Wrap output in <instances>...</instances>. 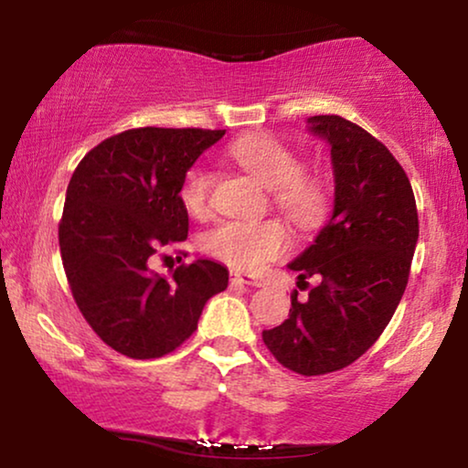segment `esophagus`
Wrapping results in <instances>:
<instances>
[{"instance_id": "obj_1", "label": "esophagus", "mask_w": 468, "mask_h": 468, "mask_svg": "<svg viewBox=\"0 0 468 468\" xmlns=\"http://www.w3.org/2000/svg\"><path fill=\"white\" fill-rule=\"evenodd\" d=\"M232 281H234V283H240V285L261 287V281L258 277H253V274H247V272H232Z\"/></svg>"}]
</instances>
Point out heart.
I'll use <instances>...</instances> for the list:
<instances>
[{
	"label": "heart",
	"instance_id": "b5f03b06",
	"mask_svg": "<svg viewBox=\"0 0 468 468\" xmlns=\"http://www.w3.org/2000/svg\"><path fill=\"white\" fill-rule=\"evenodd\" d=\"M228 157L266 185L272 207L300 229L324 221L330 207V187L317 172L304 170L292 146L268 133H249L228 146ZM213 175L196 164L183 175L178 200L191 217L202 219L210 208ZM292 247V236L277 219L221 221L202 236V251L236 271H258Z\"/></svg>",
	"mask_w": 468,
	"mask_h": 468
}]
</instances>
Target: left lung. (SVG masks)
Instances as JSON below:
<instances>
[{
    "label": "left lung",
    "instance_id": "1",
    "mask_svg": "<svg viewBox=\"0 0 468 468\" xmlns=\"http://www.w3.org/2000/svg\"><path fill=\"white\" fill-rule=\"evenodd\" d=\"M311 132L330 143L335 210L313 245L292 261L309 298L292 293L290 315L261 332L279 364L328 375L373 347L405 293L420 223L409 176L388 146L360 125L317 114Z\"/></svg>",
    "mask_w": 468,
    "mask_h": 468
}]
</instances>
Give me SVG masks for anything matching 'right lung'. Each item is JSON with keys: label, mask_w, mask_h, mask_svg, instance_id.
Returning a JSON list of instances; mask_svg holds the SVG:
<instances>
[{"label": "right lung", "mask_w": 468, "mask_h": 468, "mask_svg": "<svg viewBox=\"0 0 468 468\" xmlns=\"http://www.w3.org/2000/svg\"><path fill=\"white\" fill-rule=\"evenodd\" d=\"M226 130L136 127L101 140L76 165L59 221L69 290L95 335L133 360L162 357L187 341L204 304L228 287L210 260L151 271L155 255L187 239L178 200L183 175Z\"/></svg>", "instance_id": "add662e5"}]
</instances>
